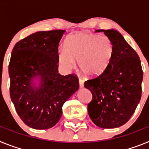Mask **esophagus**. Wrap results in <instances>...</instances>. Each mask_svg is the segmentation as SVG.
<instances>
[{"label":"esophagus","instance_id":"1","mask_svg":"<svg viewBox=\"0 0 149 149\" xmlns=\"http://www.w3.org/2000/svg\"><path fill=\"white\" fill-rule=\"evenodd\" d=\"M79 86H80V88H83L84 86V81L81 78H79Z\"/></svg>","mask_w":149,"mask_h":149}]
</instances>
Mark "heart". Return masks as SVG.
<instances>
[{
  "label": "heart",
  "mask_w": 149,
  "mask_h": 149,
  "mask_svg": "<svg viewBox=\"0 0 149 149\" xmlns=\"http://www.w3.org/2000/svg\"><path fill=\"white\" fill-rule=\"evenodd\" d=\"M113 52V44L108 36L79 33L68 37L65 49L59 51L58 61L65 69L72 70L77 60L84 75L95 78L109 68Z\"/></svg>",
  "instance_id": "obj_1"
}]
</instances>
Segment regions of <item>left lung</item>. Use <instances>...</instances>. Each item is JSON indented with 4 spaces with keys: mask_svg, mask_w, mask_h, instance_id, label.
Listing matches in <instances>:
<instances>
[{
    "mask_svg": "<svg viewBox=\"0 0 149 149\" xmlns=\"http://www.w3.org/2000/svg\"><path fill=\"white\" fill-rule=\"evenodd\" d=\"M103 31L113 44L109 68L101 75L85 81L93 99L88 113L94 124L102 128L123 125L135 112L142 95L143 72L136 52L115 30Z\"/></svg>",
    "mask_w": 149,
    "mask_h": 149,
    "instance_id": "8db88e82",
    "label": "left lung"
}]
</instances>
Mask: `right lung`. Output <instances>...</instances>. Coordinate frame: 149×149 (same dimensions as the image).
<instances>
[{"mask_svg": "<svg viewBox=\"0 0 149 149\" xmlns=\"http://www.w3.org/2000/svg\"><path fill=\"white\" fill-rule=\"evenodd\" d=\"M65 30L39 31L15 44L9 64L10 95L24 123L34 129L54 127L63 105L79 88L74 74L58 73V46ZM34 77L40 85L33 87Z\"/></svg>", "mask_w": 149, "mask_h": 149, "instance_id": "right-lung-1", "label": "right lung"}]
</instances>
